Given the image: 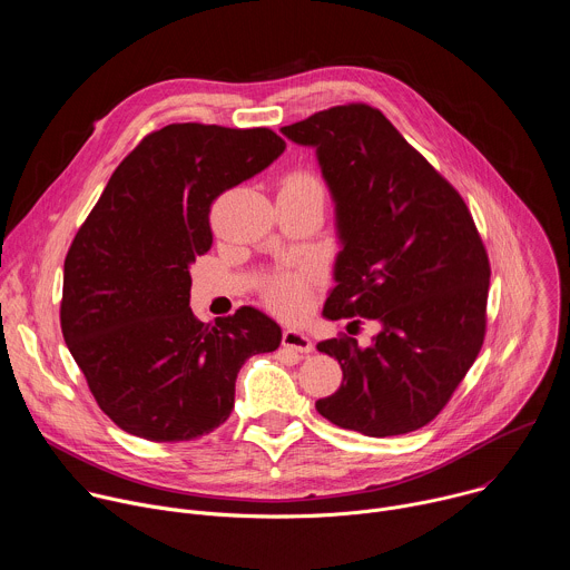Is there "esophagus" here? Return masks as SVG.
Here are the masks:
<instances>
[{
  "instance_id": "34e87169",
  "label": "esophagus",
  "mask_w": 570,
  "mask_h": 570,
  "mask_svg": "<svg viewBox=\"0 0 570 570\" xmlns=\"http://www.w3.org/2000/svg\"><path fill=\"white\" fill-rule=\"evenodd\" d=\"M282 345L293 350V352H299V354H308L313 352V345H311V338L297 330H286L282 334Z\"/></svg>"
}]
</instances>
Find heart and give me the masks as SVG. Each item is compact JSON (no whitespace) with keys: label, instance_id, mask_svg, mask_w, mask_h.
Listing matches in <instances>:
<instances>
[{"label":"heart","instance_id":"obj_1","mask_svg":"<svg viewBox=\"0 0 570 570\" xmlns=\"http://www.w3.org/2000/svg\"><path fill=\"white\" fill-rule=\"evenodd\" d=\"M279 194H315L324 196L322 180L306 169H295L282 178ZM268 297L273 306L288 315L299 317L311 304V275L306 273H279L268 282Z\"/></svg>","mask_w":570,"mask_h":570}]
</instances>
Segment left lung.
<instances>
[{
    "label": "left lung",
    "mask_w": 570,
    "mask_h": 570,
    "mask_svg": "<svg viewBox=\"0 0 570 570\" xmlns=\"http://www.w3.org/2000/svg\"><path fill=\"white\" fill-rule=\"evenodd\" d=\"M282 132L315 148L336 203L343 250L322 315L381 324L363 350L345 334L317 343L341 363L343 383L315 409L370 438L417 431L440 415L484 341L492 271L471 212L367 104L315 112Z\"/></svg>",
    "instance_id": "left-lung-1"
}]
</instances>
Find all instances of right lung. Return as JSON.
Here are the masks:
<instances>
[{
    "label": "right lung",
    "instance_id": "obj_1",
    "mask_svg": "<svg viewBox=\"0 0 570 570\" xmlns=\"http://www.w3.org/2000/svg\"><path fill=\"white\" fill-rule=\"evenodd\" d=\"M284 148L271 128H159L124 157L76 232L62 338L121 431L150 442L212 433L234 409L240 365L279 347V324L255 306L214 327L200 322L189 308V266L212 248V203Z\"/></svg>",
    "mask_w": 570,
    "mask_h": 570
}]
</instances>
